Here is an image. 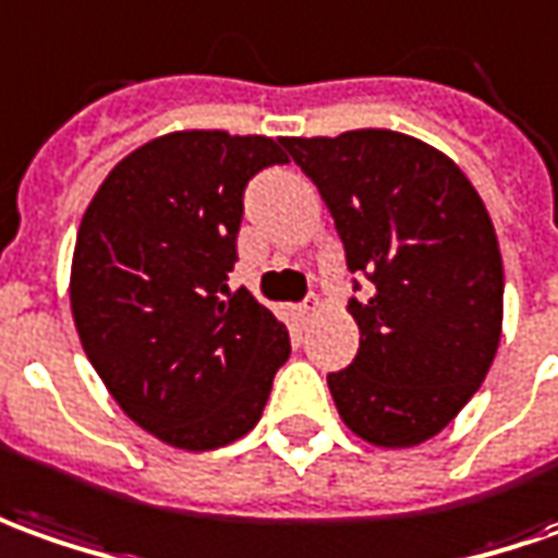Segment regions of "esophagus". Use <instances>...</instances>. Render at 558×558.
I'll use <instances>...</instances> for the list:
<instances>
[{"label":"esophagus","instance_id":"obj_1","mask_svg":"<svg viewBox=\"0 0 558 558\" xmlns=\"http://www.w3.org/2000/svg\"><path fill=\"white\" fill-rule=\"evenodd\" d=\"M318 313H322V298H318V294H310V298L301 303V318L303 322H313Z\"/></svg>","mask_w":558,"mask_h":558}]
</instances>
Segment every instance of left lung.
Instances as JSON below:
<instances>
[{
	"mask_svg": "<svg viewBox=\"0 0 558 558\" xmlns=\"http://www.w3.org/2000/svg\"><path fill=\"white\" fill-rule=\"evenodd\" d=\"M345 248L374 282L349 301L355 361L328 374L349 432L386 449L425 444L459 416L501 340L505 267L483 199L444 151L395 130L288 136Z\"/></svg>",
	"mask_w": 558,
	"mask_h": 558,
	"instance_id": "8db88e82",
	"label": "left lung"
}]
</instances>
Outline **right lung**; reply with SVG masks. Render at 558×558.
Instances as JSON below:
<instances>
[{"mask_svg":"<svg viewBox=\"0 0 558 558\" xmlns=\"http://www.w3.org/2000/svg\"><path fill=\"white\" fill-rule=\"evenodd\" d=\"M282 140L179 130L106 175L81 218L69 301L81 345L111 398L169 447H228L257 425L288 330L230 294L242 191Z\"/></svg>","mask_w":558,"mask_h":558,"instance_id":"add662e5","label":"right lung"}]
</instances>
